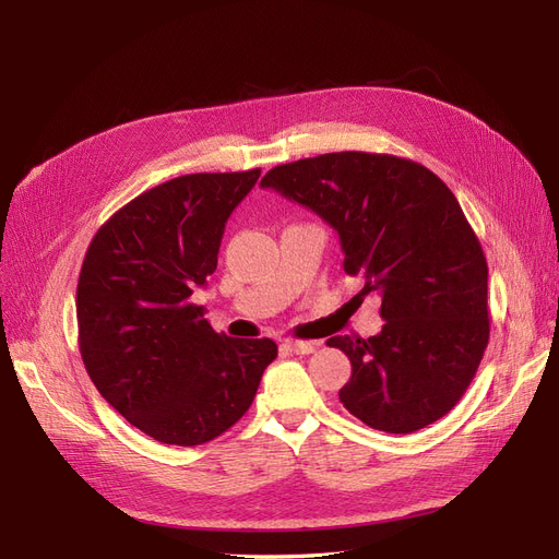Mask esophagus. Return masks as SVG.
Instances as JSON below:
<instances>
[{
  "label": "esophagus",
  "instance_id": "1",
  "mask_svg": "<svg viewBox=\"0 0 559 559\" xmlns=\"http://www.w3.org/2000/svg\"><path fill=\"white\" fill-rule=\"evenodd\" d=\"M282 347L286 352H294V354H312L317 349V343H312V341H284Z\"/></svg>",
  "mask_w": 559,
  "mask_h": 559
}]
</instances>
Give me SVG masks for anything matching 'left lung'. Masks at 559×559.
I'll list each match as a JSON object with an SVG mask.
<instances>
[{
	"instance_id": "left-lung-1",
	"label": "left lung",
	"mask_w": 559,
	"mask_h": 559,
	"mask_svg": "<svg viewBox=\"0 0 559 559\" xmlns=\"http://www.w3.org/2000/svg\"><path fill=\"white\" fill-rule=\"evenodd\" d=\"M337 233L359 296L382 300L378 335H333L352 378L341 403L364 425L413 433L448 415L489 341L487 261L448 186L425 165L341 151L277 165L261 179Z\"/></svg>"
}]
</instances>
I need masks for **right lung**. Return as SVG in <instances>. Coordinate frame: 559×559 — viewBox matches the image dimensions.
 <instances>
[{
    "label": "right lung",
    "instance_id": "1",
    "mask_svg": "<svg viewBox=\"0 0 559 559\" xmlns=\"http://www.w3.org/2000/svg\"><path fill=\"white\" fill-rule=\"evenodd\" d=\"M261 170L200 173L144 191L95 233L76 286L79 349L97 392L154 441L228 431L277 357L270 337L216 333L191 296L216 270L233 210Z\"/></svg>",
    "mask_w": 559,
    "mask_h": 559
}]
</instances>
